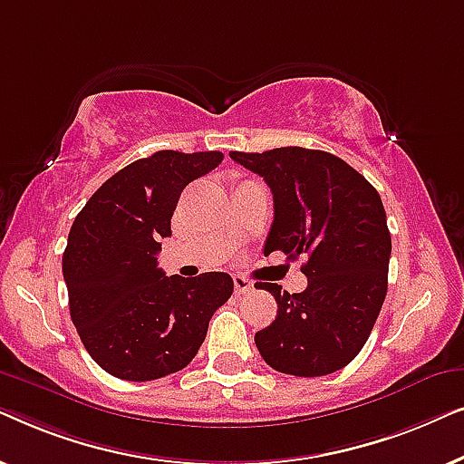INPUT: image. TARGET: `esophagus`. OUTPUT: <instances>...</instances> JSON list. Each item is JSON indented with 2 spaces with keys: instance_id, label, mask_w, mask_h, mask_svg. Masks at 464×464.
I'll return each mask as SVG.
<instances>
[{
  "instance_id": "obj_1",
  "label": "esophagus",
  "mask_w": 464,
  "mask_h": 464,
  "mask_svg": "<svg viewBox=\"0 0 464 464\" xmlns=\"http://www.w3.org/2000/svg\"><path fill=\"white\" fill-rule=\"evenodd\" d=\"M234 289H237L238 295L249 294V291L253 289V283L246 276H243V275H234Z\"/></svg>"
}]
</instances>
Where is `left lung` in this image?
I'll use <instances>...</instances> for the list:
<instances>
[{
  "label": "left lung",
  "instance_id": "obj_1",
  "mask_svg": "<svg viewBox=\"0 0 464 464\" xmlns=\"http://www.w3.org/2000/svg\"><path fill=\"white\" fill-rule=\"evenodd\" d=\"M268 183L275 221L264 253L306 256L302 294L257 283L278 304L276 319L256 334L272 370L300 378L346 367L370 338L389 287L391 232L380 194L342 158L321 150L230 151Z\"/></svg>",
  "mask_w": 464,
  "mask_h": 464
}]
</instances>
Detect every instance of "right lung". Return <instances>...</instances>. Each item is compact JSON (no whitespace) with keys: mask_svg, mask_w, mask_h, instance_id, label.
<instances>
[{"mask_svg":"<svg viewBox=\"0 0 464 464\" xmlns=\"http://www.w3.org/2000/svg\"><path fill=\"white\" fill-rule=\"evenodd\" d=\"M221 160V151H156L110 177L75 218L63 253L69 313L111 376L145 382L183 370L230 300L226 272L181 278L158 268L183 188Z\"/></svg>","mask_w":464,"mask_h":464,"instance_id":"1","label":"right lung"}]
</instances>
